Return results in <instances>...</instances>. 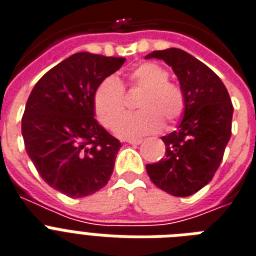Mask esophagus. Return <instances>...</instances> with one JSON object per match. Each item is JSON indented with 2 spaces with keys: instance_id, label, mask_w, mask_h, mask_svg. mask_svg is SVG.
Here are the masks:
<instances>
[{
  "instance_id": "1",
  "label": "esophagus",
  "mask_w": 256,
  "mask_h": 256,
  "mask_svg": "<svg viewBox=\"0 0 256 256\" xmlns=\"http://www.w3.org/2000/svg\"><path fill=\"white\" fill-rule=\"evenodd\" d=\"M126 142L130 143V144H134V146H136V144H140V143H142V139H128Z\"/></svg>"
}]
</instances>
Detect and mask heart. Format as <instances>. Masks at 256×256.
<instances>
[{
	"mask_svg": "<svg viewBox=\"0 0 256 256\" xmlns=\"http://www.w3.org/2000/svg\"><path fill=\"white\" fill-rule=\"evenodd\" d=\"M164 68L154 63H143L128 74L130 89L142 93L136 98V113L128 114L116 125L114 132L121 138H139L159 132L163 121L175 124L186 106V93L178 84L170 81ZM126 109L124 86L116 78H108L94 93L96 117L108 128H112Z\"/></svg>",
	"mask_w": 256,
	"mask_h": 256,
	"instance_id": "heart-1",
	"label": "heart"
}]
</instances>
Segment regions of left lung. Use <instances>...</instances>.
Here are the masks:
<instances>
[{"instance_id":"obj_1","label":"left lung","mask_w":256,"mask_h":256,"mask_svg":"<svg viewBox=\"0 0 256 256\" xmlns=\"http://www.w3.org/2000/svg\"><path fill=\"white\" fill-rule=\"evenodd\" d=\"M172 67L186 93V106L178 130L164 135V158L146 170L164 192L186 197L210 182L232 136V104L217 74L194 56L178 48L154 51L146 56Z\"/></svg>"}]
</instances>
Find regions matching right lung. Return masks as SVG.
Masks as SVG:
<instances>
[{
  "mask_svg": "<svg viewBox=\"0 0 256 256\" xmlns=\"http://www.w3.org/2000/svg\"><path fill=\"white\" fill-rule=\"evenodd\" d=\"M124 58L70 56L35 84L24 117V148L40 178L72 198L102 189L121 143L94 120V93Z\"/></svg>",
  "mask_w": 256,
  "mask_h": 256,
  "instance_id": "1",
  "label": "right lung"
}]
</instances>
